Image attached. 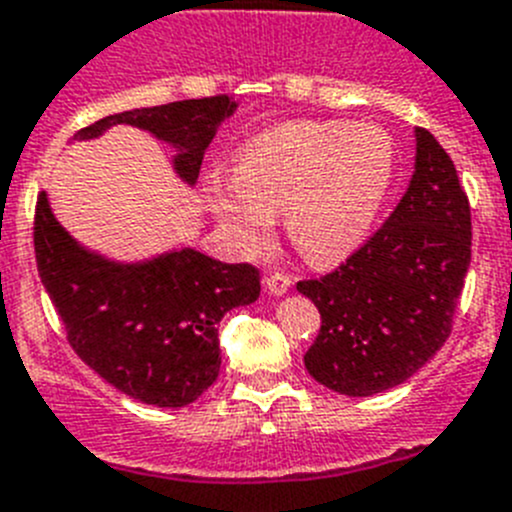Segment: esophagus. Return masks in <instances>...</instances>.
<instances>
[{
    "label": "esophagus",
    "instance_id": "obj_1",
    "mask_svg": "<svg viewBox=\"0 0 512 512\" xmlns=\"http://www.w3.org/2000/svg\"><path fill=\"white\" fill-rule=\"evenodd\" d=\"M289 287H292V276H289V274H279V271H276V274H271L269 279H266V289H269L274 297L287 294Z\"/></svg>",
    "mask_w": 512,
    "mask_h": 512
}]
</instances>
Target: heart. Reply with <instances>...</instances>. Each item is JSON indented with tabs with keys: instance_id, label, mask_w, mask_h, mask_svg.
<instances>
[{
	"instance_id": "heart-1",
	"label": "heart",
	"mask_w": 512,
	"mask_h": 512,
	"mask_svg": "<svg viewBox=\"0 0 512 512\" xmlns=\"http://www.w3.org/2000/svg\"><path fill=\"white\" fill-rule=\"evenodd\" d=\"M396 152L373 124L297 121L264 131L238 152L233 182L210 177V213L243 248L266 243L271 215L284 213L292 246L314 266L353 253L391 190Z\"/></svg>"
}]
</instances>
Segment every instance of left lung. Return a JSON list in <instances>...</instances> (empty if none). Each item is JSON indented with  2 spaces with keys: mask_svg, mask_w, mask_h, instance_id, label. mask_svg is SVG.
<instances>
[{
  "mask_svg": "<svg viewBox=\"0 0 512 512\" xmlns=\"http://www.w3.org/2000/svg\"><path fill=\"white\" fill-rule=\"evenodd\" d=\"M472 259L467 192L442 144L416 129L409 190L345 264L297 289L320 309L304 355L309 375L345 396H373L409 381L452 332Z\"/></svg>",
  "mask_w": 512,
  "mask_h": 512,
  "instance_id": "left-lung-1",
  "label": "left lung"
}]
</instances>
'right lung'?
Here are the masks:
<instances>
[{
	"label": "right lung",
	"instance_id": "add662e5",
	"mask_svg": "<svg viewBox=\"0 0 512 512\" xmlns=\"http://www.w3.org/2000/svg\"><path fill=\"white\" fill-rule=\"evenodd\" d=\"M233 111L228 96L190 98L106 116L73 139H96L116 124L139 126L175 149L172 167L195 185L205 149ZM35 259L78 358L116 391L159 409H180L213 386L223 314L261 294L256 266L223 264L195 248L139 264L88 251L58 223L45 192L35 208Z\"/></svg>",
	"mask_w": 512,
	"mask_h": 512
}]
</instances>
